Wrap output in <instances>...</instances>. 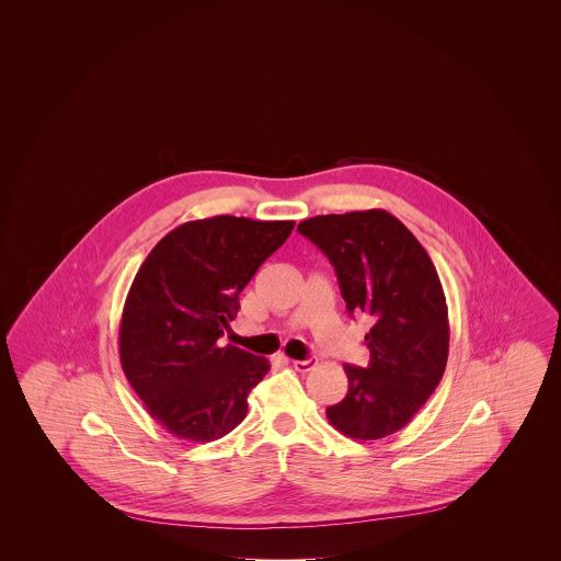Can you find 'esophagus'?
<instances>
[{"label":"esophagus","instance_id":"esophagus-1","mask_svg":"<svg viewBox=\"0 0 561 561\" xmlns=\"http://www.w3.org/2000/svg\"><path fill=\"white\" fill-rule=\"evenodd\" d=\"M318 359L316 357H307V359H293V368L296 373H309L311 368H316Z\"/></svg>","mask_w":561,"mask_h":561}]
</instances>
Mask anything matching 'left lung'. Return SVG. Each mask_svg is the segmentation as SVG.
<instances>
[{"instance_id":"left-lung-1","label":"left lung","mask_w":561,"mask_h":561,"mask_svg":"<svg viewBox=\"0 0 561 561\" xmlns=\"http://www.w3.org/2000/svg\"><path fill=\"white\" fill-rule=\"evenodd\" d=\"M298 233L336 271L347 311L366 313L368 368L348 366L345 400L325 410L353 439L405 427L439 385L450 345L448 307L427 250L387 210L307 218Z\"/></svg>"}]
</instances>
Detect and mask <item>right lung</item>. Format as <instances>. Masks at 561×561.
Instances as JSON below:
<instances>
[{
	"instance_id": "obj_1",
	"label": "right lung",
	"mask_w": 561,
	"mask_h": 561,
	"mask_svg": "<svg viewBox=\"0 0 561 561\" xmlns=\"http://www.w3.org/2000/svg\"><path fill=\"white\" fill-rule=\"evenodd\" d=\"M294 220H191L149 252L119 325V359L136 396L168 433L214 442L240 425L271 364L218 345L240 293L288 240Z\"/></svg>"
}]
</instances>
